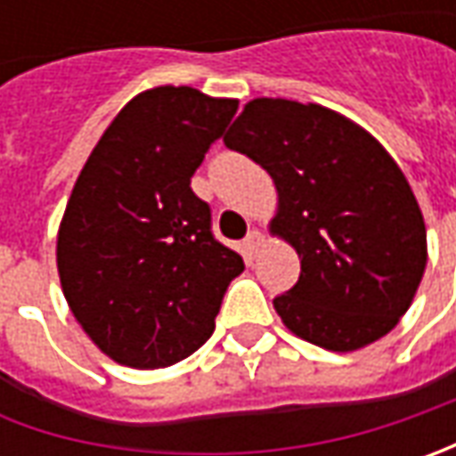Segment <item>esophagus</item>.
<instances>
[{"label":"esophagus","instance_id":"esophagus-1","mask_svg":"<svg viewBox=\"0 0 456 456\" xmlns=\"http://www.w3.org/2000/svg\"><path fill=\"white\" fill-rule=\"evenodd\" d=\"M243 246H246V251L254 256L261 246H264V233L261 231H248V236L243 240Z\"/></svg>","mask_w":456,"mask_h":456}]
</instances>
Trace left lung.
<instances>
[{
    "instance_id": "8db88e82",
    "label": "left lung",
    "mask_w": 456,
    "mask_h": 456,
    "mask_svg": "<svg viewBox=\"0 0 456 456\" xmlns=\"http://www.w3.org/2000/svg\"><path fill=\"white\" fill-rule=\"evenodd\" d=\"M223 142L272 175V233L302 258L273 299L284 324L335 353L391 332L427 266L424 218L391 154L350 118L287 98L246 103Z\"/></svg>"
}]
</instances>
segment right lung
I'll return each instance as SVG.
<instances>
[{"mask_svg":"<svg viewBox=\"0 0 456 456\" xmlns=\"http://www.w3.org/2000/svg\"><path fill=\"white\" fill-rule=\"evenodd\" d=\"M238 101L187 86L132 98L80 169L58 233L62 294L98 347L129 368H167L216 330L243 258L213 236L190 180Z\"/></svg>","mask_w":456,"mask_h":456,"instance_id":"obj_1","label":"right lung"}]
</instances>
